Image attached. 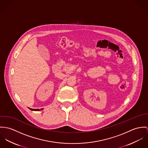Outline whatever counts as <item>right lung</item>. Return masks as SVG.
Returning <instances> with one entry per match:
<instances>
[{
    "mask_svg": "<svg viewBox=\"0 0 148 148\" xmlns=\"http://www.w3.org/2000/svg\"><path fill=\"white\" fill-rule=\"evenodd\" d=\"M31 110H32V111H40V110H39V109H32V108H29ZM42 110V109H41V110Z\"/></svg>",
    "mask_w": 148,
    "mask_h": 148,
    "instance_id": "add662e5",
    "label": "right lung"
}]
</instances>
